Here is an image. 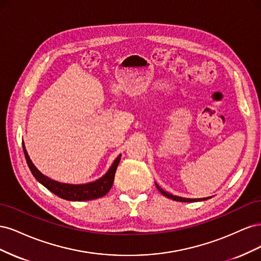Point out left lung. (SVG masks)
Returning <instances> with one entry per match:
<instances>
[{"label":"left lung","instance_id":"left-lung-1","mask_svg":"<svg viewBox=\"0 0 261 261\" xmlns=\"http://www.w3.org/2000/svg\"><path fill=\"white\" fill-rule=\"evenodd\" d=\"M155 186H156V188L159 189V192L163 195V196H165V197H168V198H170V199H173V200H176V201H181V202H194V201H201V200H206V199H209L210 197H207V198H198V199H191V198H183V197H178V196H174V195H172V194H169V193H167L165 191H163V189L158 185V184H155Z\"/></svg>","mask_w":261,"mask_h":261}]
</instances>
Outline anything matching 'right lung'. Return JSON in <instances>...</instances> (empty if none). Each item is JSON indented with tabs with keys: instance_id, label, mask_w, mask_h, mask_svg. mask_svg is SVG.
Instances as JSON below:
<instances>
[{
	"instance_id": "1",
	"label": "right lung",
	"mask_w": 261,
	"mask_h": 261,
	"mask_svg": "<svg viewBox=\"0 0 261 261\" xmlns=\"http://www.w3.org/2000/svg\"><path fill=\"white\" fill-rule=\"evenodd\" d=\"M22 149H23V153H25L28 167L39 183H41L45 188H48L51 193L59 196L60 198L70 200V201H86V200L97 199V198H100V197H103L105 195H107L113 185L115 171L121 160V154H120L114 160L113 164L111 165V168L109 169V171L99 179L87 184L73 185V184L60 183V181L53 180L48 176L43 175L42 173L35 167L34 163L31 162L23 143H22Z\"/></svg>"
}]
</instances>
